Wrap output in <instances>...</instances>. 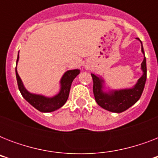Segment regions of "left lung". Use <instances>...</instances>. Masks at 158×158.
Returning a JSON list of instances; mask_svg holds the SVG:
<instances>
[{
	"mask_svg": "<svg viewBox=\"0 0 158 158\" xmlns=\"http://www.w3.org/2000/svg\"><path fill=\"white\" fill-rule=\"evenodd\" d=\"M140 41L139 38H138ZM141 42V41H140ZM142 52L144 54V51L142 45ZM142 69L143 74L139 79V81L133 89L115 91L110 94H104L102 89V80L92 74V78L94 81V94L97 103L101 107L112 112L120 113L125 111L133 106L140 98L144 89L146 79H147V65H146V58L142 62Z\"/></svg>",
	"mask_w": 158,
	"mask_h": 158,
	"instance_id": "left-lung-1",
	"label": "left lung"
}]
</instances>
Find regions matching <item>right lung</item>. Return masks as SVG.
Returning a JSON list of instances; mask_svg holds the SVG:
<instances>
[{
	"label": "right lung",
	"mask_w": 158,
	"mask_h": 158,
	"mask_svg": "<svg viewBox=\"0 0 158 158\" xmlns=\"http://www.w3.org/2000/svg\"><path fill=\"white\" fill-rule=\"evenodd\" d=\"M18 59L19 55L16 63L18 62ZM15 73L19 89L22 94V96L23 97V98L25 99L28 103H30L33 106V107H35L37 110H38L41 112H52V111H54V110L60 108L66 102L68 97H69L72 82L74 79V78L79 74V69H74V70H69L66 73H64L61 80H60V84H61L60 91L56 96H55L54 98H45L43 96L35 95V94L28 93L24 89L23 83L19 76L16 69Z\"/></svg>",
	"instance_id": "right-lung-1"
}]
</instances>
